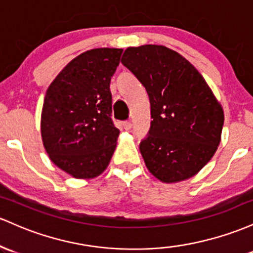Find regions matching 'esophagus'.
<instances>
[{
    "label": "esophagus",
    "instance_id": "34e87169",
    "mask_svg": "<svg viewBox=\"0 0 253 253\" xmlns=\"http://www.w3.org/2000/svg\"><path fill=\"white\" fill-rule=\"evenodd\" d=\"M123 126H124V129H126V130H130V129H131V126H132L131 122H130V121L124 122V123H123Z\"/></svg>",
    "mask_w": 253,
    "mask_h": 253
}]
</instances>
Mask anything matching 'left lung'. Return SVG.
Segmentation results:
<instances>
[{"mask_svg":"<svg viewBox=\"0 0 253 253\" xmlns=\"http://www.w3.org/2000/svg\"><path fill=\"white\" fill-rule=\"evenodd\" d=\"M121 62L149 95L153 121L140 144L147 169L163 183L190 179L221 142L225 115L220 101L188 59L163 45L130 46Z\"/></svg>","mask_w":253,"mask_h":253,"instance_id":"left-lung-1","label":"left lung"}]
</instances>
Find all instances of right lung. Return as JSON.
Here are the masks:
<instances>
[{"mask_svg": "<svg viewBox=\"0 0 253 253\" xmlns=\"http://www.w3.org/2000/svg\"><path fill=\"white\" fill-rule=\"evenodd\" d=\"M122 52L110 47L84 51L59 72L45 94L44 148L58 169L78 179L100 175L117 146L110 81Z\"/></svg>", "mask_w": 253, "mask_h": 253, "instance_id": "1", "label": "right lung"}]
</instances>
